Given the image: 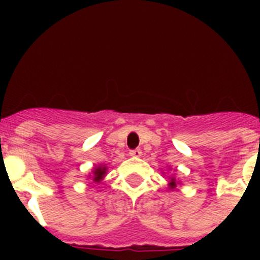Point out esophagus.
Segmentation results:
<instances>
[{
	"mask_svg": "<svg viewBox=\"0 0 260 260\" xmlns=\"http://www.w3.org/2000/svg\"><path fill=\"white\" fill-rule=\"evenodd\" d=\"M128 153H130V156H133V157H141L142 150L141 148H135V150H132Z\"/></svg>",
	"mask_w": 260,
	"mask_h": 260,
	"instance_id": "1",
	"label": "esophagus"
}]
</instances>
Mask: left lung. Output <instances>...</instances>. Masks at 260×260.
Returning a JSON list of instances; mask_svg holds the SVG:
<instances>
[{
  "instance_id": "1",
  "label": "left lung",
  "mask_w": 260,
  "mask_h": 260,
  "mask_svg": "<svg viewBox=\"0 0 260 260\" xmlns=\"http://www.w3.org/2000/svg\"><path fill=\"white\" fill-rule=\"evenodd\" d=\"M176 186H177L176 178H174V177H171V181H169V187H171V189H174Z\"/></svg>"
}]
</instances>
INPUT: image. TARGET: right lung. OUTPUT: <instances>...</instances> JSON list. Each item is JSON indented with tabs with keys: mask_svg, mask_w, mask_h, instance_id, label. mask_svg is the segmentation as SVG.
I'll return each instance as SVG.
<instances>
[{
	"mask_svg": "<svg viewBox=\"0 0 260 260\" xmlns=\"http://www.w3.org/2000/svg\"><path fill=\"white\" fill-rule=\"evenodd\" d=\"M92 173H93V177H92L93 182H100V181L104 178L105 173H107V167H104V165L96 167L95 169H93Z\"/></svg>",
	"mask_w": 260,
	"mask_h": 260,
	"instance_id": "1",
	"label": "right lung"
}]
</instances>
